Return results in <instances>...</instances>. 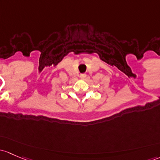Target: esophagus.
Returning a JSON list of instances; mask_svg holds the SVG:
<instances>
[{"label":"esophagus","mask_w":160,"mask_h":160,"mask_svg":"<svg viewBox=\"0 0 160 160\" xmlns=\"http://www.w3.org/2000/svg\"><path fill=\"white\" fill-rule=\"evenodd\" d=\"M85 77H86L85 73H82V74L80 75V78L81 79V80H83V79H85Z\"/></svg>","instance_id":"1"}]
</instances>
